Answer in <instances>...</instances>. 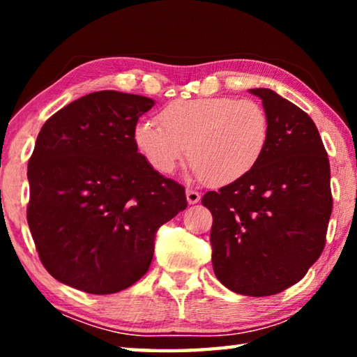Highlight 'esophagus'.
I'll return each mask as SVG.
<instances>
[{
	"mask_svg": "<svg viewBox=\"0 0 357 357\" xmlns=\"http://www.w3.org/2000/svg\"><path fill=\"white\" fill-rule=\"evenodd\" d=\"M185 197H187V202H189V204H195L202 200V193L195 189H187Z\"/></svg>",
	"mask_w": 357,
	"mask_h": 357,
	"instance_id": "esophagus-1",
	"label": "esophagus"
}]
</instances>
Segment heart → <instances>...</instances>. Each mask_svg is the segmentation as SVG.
I'll use <instances>...</instances> for the list:
<instances>
[{
	"instance_id": "b5f03b06",
	"label": "heart",
	"mask_w": 357,
	"mask_h": 357,
	"mask_svg": "<svg viewBox=\"0 0 357 357\" xmlns=\"http://www.w3.org/2000/svg\"><path fill=\"white\" fill-rule=\"evenodd\" d=\"M154 119L134 129V143L144 160L160 173H173L187 160L204 183L228 185L255 170L268 149L269 116L252 99H176Z\"/></svg>"
}]
</instances>
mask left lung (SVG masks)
<instances>
[{
    "instance_id": "8db88e82",
    "label": "left lung",
    "mask_w": 357,
    "mask_h": 357,
    "mask_svg": "<svg viewBox=\"0 0 357 357\" xmlns=\"http://www.w3.org/2000/svg\"><path fill=\"white\" fill-rule=\"evenodd\" d=\"M271 123L255 170L217 192L211 245L219 282L234 293L273 296L298 283L321 255L332 213L331 167L315 123L273 89H250Z\"/></svg>"
}]
</instances>
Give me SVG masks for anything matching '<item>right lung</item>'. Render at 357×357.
Listing matches in <instances>:
<instances>
[{
  "mask_svg": "<svg viewBox=\"0 0 357 357\" xmlns=\"http://www.w3.org/2000/svg\"><path fill=\"white\" fill-rule=\"evenodd\" d=\"M154 100L98 91L56 112L28 162L26 219L45 269L91 294L146 274L155 233L187 208L185 190L138 153L134 129Z\"/></svg>",
  "mask_w": 357,
  "mask_h": 357,
  "instance_id": "right-lung-1",
  "label": "right lung"
}]
</instances>
